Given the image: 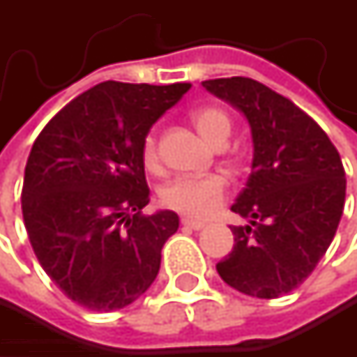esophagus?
Masks as SVG:
<instances>
[{
    "mask_svg": "<svg viewBox=\"0 0 357 357\" xmlns=\"http://www.w3.org/2000/svg\"><path fill=\"white\" fill-rule=\"evenodd\" d=\"M206 223H202V221H194V219H188V217H183L181 219V227L183 229H194V231H198V229H202Z\"/></svg>",
    "mask_w": 357,
    "mask_h": 357,
    "instance_id": "1",
    "label": "esophagus"
}]
</instances>
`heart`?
Listing matches in <instances>:
<instances>
[{
  "label": "heart",
  "instance_id": "1",
  "mask_svg": "<svg viewBox=\"0 0 357 357\" xmlns=\"http://www.w3.org/2000/svg\"><path fill=\"white\" fill-rule=\"evenodd\" d=\"M192 123L196 126L198 134L215 149L227 142V138L231 136V128H234L229 113L217 105L196 109L192 113ZM140 157L149 172L159 169L157 136L153 132L144 136ZM227 185H229L227 178L221 174H208L200 178H178L163 185L161 202L163 206L176 211L179 215H185L190 219H206L223 202L227 194Z\"/></svg>",
  "mask_w": 357,
  "mask_h": 357
}]
</instances>
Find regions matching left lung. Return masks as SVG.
Instances as JSON below:
<instances>
[{
	"label": "left lung",
	"mask_w": 357,
	"mask_h": 357,
	"mask_svg": "<svg viewBox=\"0 0 357 357\" xmlns=\"http://www.w3.org/2000/svg\"><path fill=\"white\" fill-rule=\"evenodd\" d=\"M240 109L252 130L248 183L231 211L234 250L217 264L234 289L273 300L296 289L331 246L345 204V169L321 126L283 95L252 78L204 80Z\"/></svg>",
	"instance_id": "8db88e82"
}]
</instances>
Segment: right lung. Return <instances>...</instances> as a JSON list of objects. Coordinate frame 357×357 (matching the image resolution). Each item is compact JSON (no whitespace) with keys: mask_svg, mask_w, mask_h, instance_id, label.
Listing matches in <instances>:
<instances>
[{"mask_svg":"<svg viewBox=\"0 0 357 357\" xmlns=\"http://www.w3.org/2000/svg\"><path fill=\"white\" fill-rule=\"evenodd\" d=\"M190 86L101 82L70 101L33 144L22 185L31 246L51 281L89 310L126 308L157 279L179 217L142 215L151 190L140 149Z\"/></svg>","mask_w":357,"mask_h":357,"instance_id":"right-lung-1","label":"right lung"}]
</instances>
